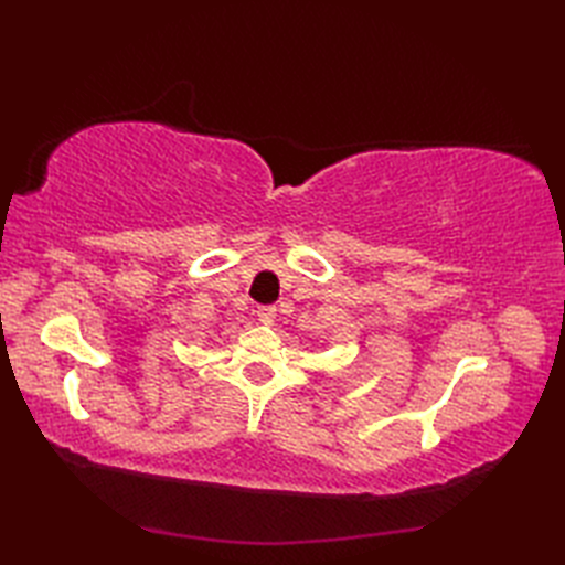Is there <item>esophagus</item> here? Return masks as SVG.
<instances>
[{
    "label": "esophagus",
    "instance_id": "1",
    "mask_svg": "<svg viewBox=\"0 0 565 565\" xmlns=\"http://www.w3.org/2000/svg\"><path fill=\"white\" fill-rule=\"evenodd\" d=\"M256 316H259V322H262V324H273V322H276L278 311L273 309V306H262V309L256 311Z\"/></svg>",
    "mask_w": 565,
    "mask_h": 565
}]
</instances>
